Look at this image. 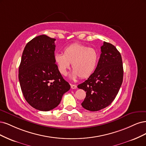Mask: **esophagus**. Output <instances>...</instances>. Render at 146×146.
Instances as JSON below:
<instances>
[{
	"label": "esophagus",
	"mask_w": 146,
	"mask_h": 146,
	"mask_svg": "<svg viewBox=\"0 0 146 146\" xmlns=\"http://www.w3.org/2000/svg\"><path fill=\"white\" fill-rule=\"evenodd\" d=\"M71 88L72 89H76L77 88V86L74 85V84H71Z\"/></svg>",
	"instance_id": "34e87169"
}]
</instances>
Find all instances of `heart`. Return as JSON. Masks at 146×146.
Instances as JSON below:
<instances>
[{
  "label": "heart",
  "instance_id": "b5f03b06",
  "mask_svg": "<svg viewBox=\"0 0 146 146\" xmlns=\"http://www.w3.org/2000/svg\"><path fill=\"white\" fill-rule=\"evenodd\" d=\"M99 54L97 51L84 45L74 43L65 47L64 54L56 53L54 61L61 74L65 76L70 64L73 69L70 76L84 79L90 77L97 67Z\"/></svg>",
  "mask_w": 146,
  "mask_h": 146
}]
</instances>
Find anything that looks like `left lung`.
<instances>
[{
	"label": "left lung",
	"mask_w": 146,
	"mask_h": 146,
	"mask_svg": "<svg viewBox=\"0 0 146 146\" xmlns=\"http://www.w3.org/2000/svg\"><path fill=\"white\" fill-rule=\"evenodd\" d=\"M101 54L94 73L78 87L86 92L81 104L87 110L104 109L113 101L123 80V65L120 53L115 46L104 42Z\"/></svg>",
	"instance_id": "obj_1"
}]
</instances>
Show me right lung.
I'll return each instance as SVG.
<instances>
[{"mask_svg":"<svg viewBox=\"0 0 146 146\" xmlns=\"http://www.w3.org/2000/svg\"><path fill=\"white\" fill-rule=\"evenodd\" d=\"M55 40L43 35L28 42L19 68L23 96L31 107L40 111L54 109L70 89L55 63Z\"/></svg>","mask_w":146,"mask_h":146,"instance_id":"add662e5","label":"right lung"}]
</instances>
